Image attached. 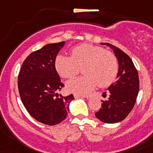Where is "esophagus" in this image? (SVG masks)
Here are the masks:
<instances>
[{
    "label": "esophagus",
    "instance_id": "esophagus-1",
    "mask_svg": "<svg viewBox=\"0 0 153 153\" xmlns=\"http://www.w3.org/2000/svg\"><path fill=\"white\" fill-rule=\"evenodd\" d=\"M74 97L75 99H79V98H85V97L88 98V97L83 96V95H79V94H74Z\"/></svg>",
    "mask_w": 153,
    "mask_h": 153
}]
</instances>
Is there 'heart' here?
<instances>
[{"label":"heart","instance_id":"obj_1","mask_svg":"<svg viewBox=\"0 0 153 153\" xmlns=\"http://www.w3.org/2000/svg\"><path fill=\"white\" fill-rule=\"evenodd\" d=\"M71 57L59 55L56 59V69L64 79H72L82 68L83 76L67 83L70 92L85 94L97 84L100 87L108 86L115 80L119 71V63L114 53L103 47L91 44H82L71 51Z\"/></svg>","mask_w":153,"mask_h":153}]
</instances>
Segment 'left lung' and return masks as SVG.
I'll use <instances>...</instances> for the list:
<instances>
[{
  "label": "left lung",
  "instance_id": "left-lung-1",
  "mask_svg": "<svg viewBox=\"0 0 153 153\" xmlns=\"http://www.w3.org/2000/svg\"><path fill=\"white\" fill-rule=\"evenodd\" d=\"M101 45H106L113 50L119 63V71L116 82L108 88V98L101 100V108L95 115L103 123H115L123 120L134 106L139 91L138 73L132 59L120 48L109 43Z\"/></svg>",
  "mask_w": 153,
  "mask_h": 153
}]
</instances>
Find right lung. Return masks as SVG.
I'll return each instance as SVG.
<instances>
[{"mask_svg":"<svg viewBox=\"0 0 153 153\" xmlns=\"http://www.w3.org/2000/svg\"><path fill=\"white\" fill-rule=\"evenodd\" d=\"M65 42L48 44L30 53L21 67L19 92L23 105L33 119L53 126L64 120L74 96L57 92L64 87L56 70V57Z\"/></svg>","mask_w":153,"mask_h":153,"instance_id":"1","label":"right lung"}]
</instances>
